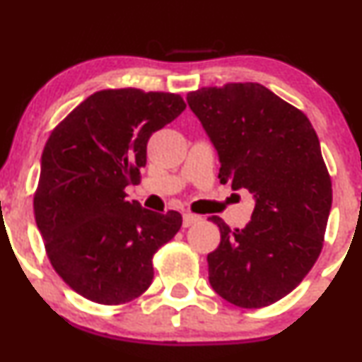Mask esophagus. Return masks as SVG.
Listing matches in <instances>:
<instances>
[{
    "mask_svg": "<svg viewBox=\"0 0 362 362\" xmlns=\"http://www.w3.org/2000/svg\"><path fill=\"white\" fill-rule=\"evenodd\" d=\"M199 221H201V216L192 214V213H185V214H184V226H185V228L192 226V224L199 223Z\"/></svg>",
    "mask_w": 362,
    "mask_h": 362,
    "instance_id": "obj_1",
    "label": "esophagus"
}]
</instances>
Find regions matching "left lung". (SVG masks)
I'll return each mask as SVG.
<instances>
[{"label": "left lung", "mask_w": 362, "mask_h": 362, "mask_svg": "<svg viewBox=\"0 0 362 362\" xmlns=\"http://www.w3.org/2000/svg\"><path fill=\"white\" fill-rule=\"evenodd\" d=\"M187 102L218 151L221 184L255 199L243 230L211 218L221 242L207 255L209 282L231 305L264 308L296 288L322 252L332 180L318 136L300 109L259 83L206 86Z\"/></svg>", "instance_id": "left-lung-1"}]
</instances>
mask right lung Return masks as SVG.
Masks as SVG:
<instances>
[{"mask_svg": "<svg viewBox=\"0 0 362 362\" xmlns=\"http://www.w3.org/2000/svg\"><path fill=\"white\" fill-rule=\"evenodd\" d=\"M185 109L180 95L138 88L90 95L49 136L34 214L54 271L98 305H124L153 281V255L182 226L177 211L129 202L146 144Z\"/></svg>", "mask_w": 362, "mask_h": 362, "instance_id": "obj_1", "label": "right lung"}]
</instances>
